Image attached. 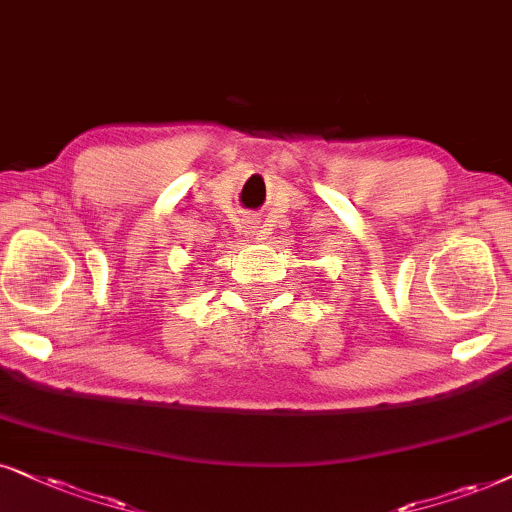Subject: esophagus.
<instances>
[{"label":"esophagus","mask_w":512,"mask_h":512,"mask_svg":"<svg viewBox=\"0 0 512 512\" xmlns=\"http://www.w3.org/2000/svg\"><path fill=\"white\" fill-rule=\"evenodd\" d=\"M245 234H248V238H252V241H262L260 226H248V231H245Z\"/></svg>","instance_id":"obj_1"}]
</instances>
